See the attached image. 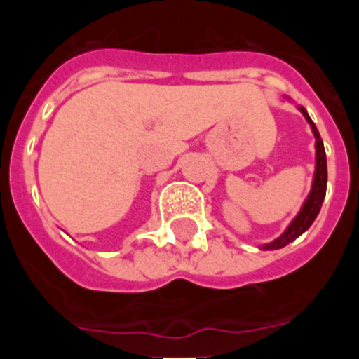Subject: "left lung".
I'll use <instances>...</instances> for the list:
<instances>
[{
  "instance_id": "obj_1",
  "label": "left lung",
  "mask_w": 359,
  "mask_h": 359,
  "mask_svg": "<svg viewBox=\"0 0 359 359\" xmlns=\"http://www.w3.org/2000/svg\"><path fill=\"white\" fill-rule=\"evenodd\" d=\"M287 100H290L288 97H285ZM297 109L302 112V116L306 118V121L309 123L311 130H313V135L316 139L314 147H316V165H314V175H313V184H311V191L307 194V198L304 200L302 206H300L299 213L293 217V220L288 224L287 229L273 240L271 243L260 245V250H278L287 247L288 243H292L293 240L300 236V234L306 233L311 227V224L314 222V219L320 213L321 205H323L325 194H327V154H325V146L323 140H321L320 132H318L316 125L313 123V119L309 118L307 111L302 106H297Z\"/></svg>"
}]
</instances>
